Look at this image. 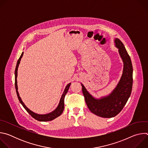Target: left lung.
<instances>
[{
    "mask_svg": "<svg viewBox=\"0 0 148 148\" xmlns=\"http://www.w3.org/2000/svg\"><path fill=\"white\" fill-rule=\"evenodd\" d=\"M116 47L123 62V70L116 87L108 96L97 99L91 95L81 84L82 91L88 109L95 115L102 118L117 115L128 101L132 88L133 68L131 58L122 42L115 38Z\"/></svg>",
    "mask_w": 148,
    "mask_h": 148,
    "instance_id": "left-lung-1",
    "label": "left lung"
}]
</instances>
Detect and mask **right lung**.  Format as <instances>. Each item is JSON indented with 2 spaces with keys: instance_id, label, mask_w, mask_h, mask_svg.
I'll return each instance as SVG.
<instances>
[{
  "instance_id": "right-lung-1",
  "label": "right lung",
  "mask_w": 148,
  "mask_h": 148,
  "mask_svg": "<svg viewBox=\"0 0 148 148\" xmlns=\"http://www.w3.org/2000/svg\"><path fill=\"white\" fill-rule=\"evenodd\" d=\"M23 55V52L21 54L20 58H18L17 64H16V69H15V88H16V93H17V95L18 97V99L20 101V102L22 103V105H23V107L25 108V109L28 112V113L35 119L39 121H52L53 119H54L55 118H57L58 116H59L63 112V110H64V98L65 96L66 95V94L68 92V90L69 89V87L71 85V83L69 84L68 85L66 86L64 92H63L61 98L60 99V103L58 105L57 108L52 112L49 113L48 114H45V115H39V114H37L33 112H32L31 110H30L28 108H27V107L25 105V103H23V102L22 101V99L20 97L18 91H17V70H18V65L20 64V62L21 60V58H22V56Z\"/></svg>"
}]
</instances>
